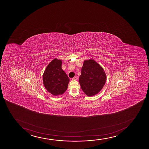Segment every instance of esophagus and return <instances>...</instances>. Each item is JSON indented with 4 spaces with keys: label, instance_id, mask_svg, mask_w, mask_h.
Wrapping results in <instances>:
<instances>
[{
    "label": "esophagus",
    "instance_id": "1",
    "mask_svg": "<svg viewBox=\"0 0 149 149\" xmlns=\"http://www.w3.org/2000/svg\"><path fill=\"white\" fill-rule=\"evenodd\" d=\"M77 77H73L72 79V80H74V81H75V80H77Z\"/></svg>",
    "mask_w": 149,
    "mask_h": 149
}]
</instances>
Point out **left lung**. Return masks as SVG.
Masks as SVG:
<instances>
[{"mask_svg":"<svg viewBox=\"0 0 149 149\" xmlns=\"http://www.w3.org/2000/svg\"><path fill=\"white\" fill-rule=\"evenodd\" d=\"M106 75L103 68L93 60L84 61L79 82L81 88L88 96L97 94L106 82Z\"/></svg>","mask_w":149,"mask_h":149,"instance_id":"obj_1","label":"left lung"}]
</instances>
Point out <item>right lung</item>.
<instances>
[{
    "label": "right lung",
    "instance_id": "1",
    "mask_svg": "<svg viewBox=\"0 0 149 149\" xmlns=\"http://www.w3.org/2000/svg\"><path fill=\"white\" fill-rule=\"evenodd\" d=\"M62 61L55 58L48 65L43 76L45 88L54 95H62L67 91L70 79L62 68Z\"/></svg>",
    "mask_w": 149,
    "mask_h": 149
}]
</instances>
